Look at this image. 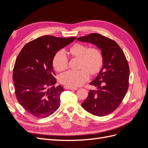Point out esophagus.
I'll return each instance as SVG.
<instances>
[{"label":"esophagus","instance_id":"esophagus-1","mask_svg":"<svg viewBox=\"0 0 148 148\" xmlns=\"http://www.w3.org/2000/svg\"><path fill=\"white\" fill-rule=\"evenodd\" d=\"M64 88L66 89H70V90H77V88H70L67 86H64Z\"/></svg>","mask_w":148,"mask_h":148}]
</instances>
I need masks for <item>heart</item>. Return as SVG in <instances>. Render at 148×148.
Segmentation results:
<instances>
[{
    "mask_svg": "<svg viewBox=\"0 0 148 148\" xmlns=\"http://www.w3.org/2000/svg\"><path fill=\"white\" fill-rule=\"evenodd\" d=\"M70 54L74 57L79 58L78 70H69L62 74L60 82L70 88L82 86L89 78V73L92 75L97 74L101 71L104 58L99 48L88 47L86 44L75 43L70 48ZM53 65L59 71H64L69 67V59L64 50L58 51L53 58Z\"/></svg>",
    "mask_w": 148,
    "mask_h": 148,
    "instance_id": "obj_1",
    "label": "heart"
}]
</instances>
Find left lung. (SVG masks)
<instances>
[{
    "instance_id": "obj_1",
    "label": "left lung",
    "mask_w": 148,
    "mask_h": 148,
    "mask_svg": "<svg viewBox=\"0 0 148 148\" xmlns=\"http://www.w3.org/2000/svg\"><path fill=\"white\" fill-rule=\"evenodd\" d=\"M77 39L95 44L104 58L99 74L89 83L97 89L90 90L82 106L94 115H109L117 109L128 91L130 69L126 57L117 42L100 34L91 33Z\"/></svg>"
}]
</instances>
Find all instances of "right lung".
Wrapping results in <instances>:
<instances>
[{
	"label": "right lung",
	"instance_id": "add662e5",
	"mask_svg": "<svg viewBox=\"0 0 148 148\" xmlns=\"http://www.w3.org/2000/svg\"><path fill=\"white\" fill-rule=\"evenodd\" d=\"M75 39L42 36L26 44L18 55L13 70L15 96L33 117H47L59 107L64 89L60 85L55 86L53 58Z\"/></svg>",
	"mask_w": 148,
	"mask_h": 148
}]
</instances>
